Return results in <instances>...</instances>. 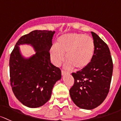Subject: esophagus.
Returning a JSON list of instances; mask_svg holds the SVG:
<instances>
[{
	"instance_id": "esophagus-1",
	"label": "esophagus",
	"mask_w": 121,
	"mask_h": 121,
	"mask_svg": "<svg viewBox=\"0 0 121 121\" xmlns=\"http://www.w3.org/2000/svg\"><path fill=\"white\" fill-rule=\"evenodd\" d=\"M66 73V72L65 71H63V70H61V74L62 75H64V74H65Z\"/></svg>"
}]
</instances>
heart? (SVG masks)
I'll return each instance as SVG.
<instances>
[{
	"mask_svg": "<svg viewBox=\"0 0 121 121\" xmlns=\"http://www.w3.org/2000/svg\"><path fill=\"white\" fill-rule=\"evenodd\" d=\"M95 43L91 36L81 33L71 32L63 34L57 38L56 46L50 50L51 58L56 64L64 60L67 67L80 71L91 64L95 54Z\"/></svg>",
	"mask_w": 121,
	"mask_h": 121,
	"instance_id": "1",
	"label": "heart"
}]
</instances>
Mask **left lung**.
Wrapping results in <instances>:
<instances>
[{"mask_svg": "<svg viewBox=\"0 0 121 121\" xmlns=\"http://www.w3.org/2000/svg\"><path fill=\"white\" fill-rule=\"evenodd\" d=\"M95 54L86 68L72 73L74 84L69 90L73 102L78 107L92 110L100 105L110 89L113 64L107 44L96 33L91 32Z\"/></svg>", "mask_w": 121, "mask_h": 121, "instance_id": "1", "label": "left lung"}]
</instances>
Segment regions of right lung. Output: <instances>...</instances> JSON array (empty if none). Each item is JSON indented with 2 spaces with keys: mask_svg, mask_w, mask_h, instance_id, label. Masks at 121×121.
I'll return each instance as SVG.
<instances>
[{
  "mask_svg": "<svg viewBox=\"0 0 121 121\" xmlns=\"http://www.w3.org/2000/svg\"><path fill=\"white\" fill-rule=\"evenodd\" d=\"M55 32L35 30L21 36L10 57V84L16 98L25 106L37 108L50 99L52 89L61 78L60 69L52 64L50 50ZM30 44L35 53L26 58L19 46Z\"/></svg>",
  "mask_w": 121,
  "mask_h": 121,
  "instance_id": "obj_1",
  "label": "right lung"
}]
</instances>
